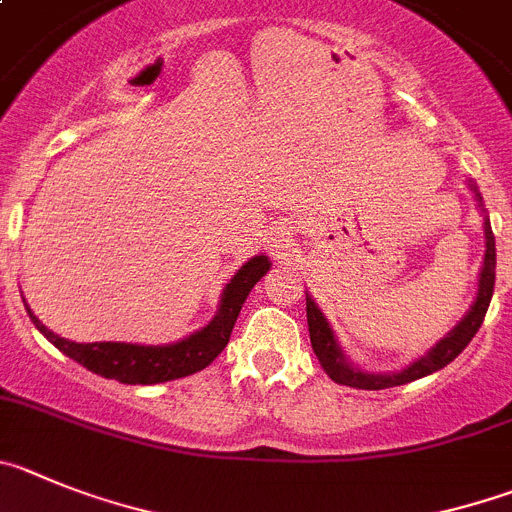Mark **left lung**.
Here are the masks:
<instances>
[{"mask_svg": "<svg viewBox=\"0 0 512 512\" xmlns=\"http://www.w3.org/2000/svg\"><path fill=\"white\" fill-rule=\"evenodd\" d=\"M477 192V190H475ZM477 200L482 198L480 192H477ZM485 238H487V251H485V269L480 274V294H477V302L472 304V309L467 312L462 322L439 342L437 348L426 353L424 358L416 360L414 365H409L406 370L401 373H393V375H368V373H360L355 370L353 365L345 363L342 358L340 348H337L335 335H332L330 325L327 320L322 317V312L314 307L312 299L307 297V325H309V340H312V350L314 355L320 358L322 368L325 373L330 375L335 383H342V386H350V388H363V391H381V388H393V386H403V383H411L416 378H424V375L434 373V370H442L444 365L452 363L459 353H462L467 345H470L472 337L477 335L480 330L482 320H485L487 307H490V299H492V289H495V236H492V228H490V220H485Z\"/></svg>", "mask_w": 512, "mask_h": 512, "instance_id": "8db88e82", "label": "left lung"}]
</instances>
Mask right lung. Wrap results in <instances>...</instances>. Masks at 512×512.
<instances>
[{"label": "right lung", "mask_w": 512, "mask_h": 512, "mask_svg": "<svg viewBox=\"0 0 512 512\" xmlns=\"http://www.w3.org/2000/svg\"><path fill=\"white\" fill-rule=\"evenodd\" d=\"M266 271H269V259L266 256H256L246 266H241V271L225 287L215 320L200 332H195V335L185 337V340L175 342V345H164V348H144V345H126V342H88V345L70 342L50 332L30 309L27 312H30L37 330L48 337L60 353L73 358L75 363H81L83 368L93 370V373L103 375V378L129 383V386H152V383L175 381V378L198 373V370L208 368L223 353V348L231 340L241 304L246 302L253 284Z\"/></svg>", "instance_id": "1"}]
</instances>
